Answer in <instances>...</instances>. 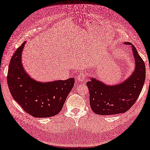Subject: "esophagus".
I'll return each mask as SVG.
<instances>
[{"mask_svg": "<svg viewBox=\"0 0 150 150\" xmlns=\"http://www.w3.org/2000/svg\"><path fill=\"white\" fill-rule=\"evenodd\" d=\"M86 79V75L85 74V72H83V71L80 72V73L76 77V80L80 82L84 81Z\"/></svg>", "mask_w": 150, "mask_h": 150, "instance_id": "obj_1", "label": "esophagus"}]
</instances>
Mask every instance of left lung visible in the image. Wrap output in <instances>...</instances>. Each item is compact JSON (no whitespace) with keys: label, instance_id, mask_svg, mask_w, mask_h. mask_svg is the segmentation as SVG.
I'll use <instances>...</instances> for the list:
<instances>
[{"label":"left lung","instance_id":"1","mask_svg":"<svg viewBox=\"0 0 150 150\" xmlns=\"http://www.w3.org/2000/svg\"><path fill=\"white\" fill-rule=\"evenodd\" d=\"M130 44L135 61L133 74L119 85H107L95 78L86 83L90 92V106L99 115H114L127 111L136 102L145 81V65L135 47Z\"/></svg>","mask_w":150,"mask_h":150}]
</instances>
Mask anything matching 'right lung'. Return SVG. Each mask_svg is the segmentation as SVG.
<instances>
[{
  "label": "right lung",
  "mask_w": 150,
  "mask_h": 150,
  "mask_svg": "<svg viewBox=\"0 0 150 150\" xmlns=\"http://www.w3.org/2000/svg\"><path fill=\"white\" fill-rule=\"evenodd\" d=\"M25 42L16 49L10 60L7 74L10 93L22 109L33 117L54 116L62 110L74 87L75 79L42 83L31 79L21 62V52Z\"/></svg>",
  "instance_id": "obj_1"
}]
</instances>
